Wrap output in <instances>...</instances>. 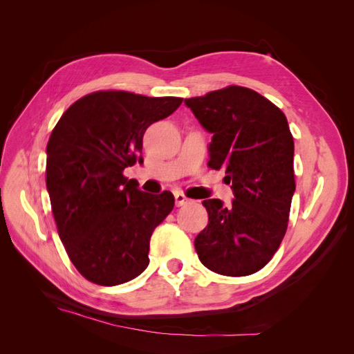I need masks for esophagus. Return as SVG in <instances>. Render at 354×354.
<instances>
[{"label":"esophagus","mask_w":354,"mask_h":354,"mask_svg":"<svg viewBox=\"0 0 354 354\" xmlns=\"http://www.w3.org/2000/svg\"><path fill=\"white\" fill-rule=\"evenodd\" d=\"M174 198H176V205L177 207H183V205H187V203L192 202V199H189L185 194H181V192H176Z\"/></svg>","instance_id":"1"}]
</instances>
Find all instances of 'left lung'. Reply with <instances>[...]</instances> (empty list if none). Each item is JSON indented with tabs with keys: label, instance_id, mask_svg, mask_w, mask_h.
I'll use <instances>...</instances> for the list:
<instances>
[{
	"label": "left lung",
	"instance_id": "8db88e82",
	"mask_svg": "<svg viewBox=\"0 0 354 354\" xmlns=\"http://www.w3.org/2000/svg\"><path fill=\"white\" fill-rule=\"evenodd\" d=\"M212 134L208 165L226 171L233 201L205 199L208 224L195 238L207 269L248 276L272 260L285 236L295 192L294 138L286 116L254 90L230 85L186 99Z\"/></svg>",
	"mask_w": 354,
	"mask_h": 354
}]
</instances>
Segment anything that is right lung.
Returning a JSON list of instances; mask_svg holds the SVG:
<instances>
[{
    "label": "right lung",
    "instance_id": "add662e5",
    "mask_svg": "<svg viewBox=\"0 0 354 354\" xmlns=\"http://www.w3.org/2000/svg\"><path fill=\"white\" fill-rule=\"evenodd\" d=\"M181 102L91 93L62 115L50 136L46 183L53 216L71 261L93 283H125L149 264L151 236L173 211L174 196L145 194L122 171L143 164L147 127Z\"/></svg>",
    "mask_w": 354,
    "mask_h": 354
}]
</instances>
